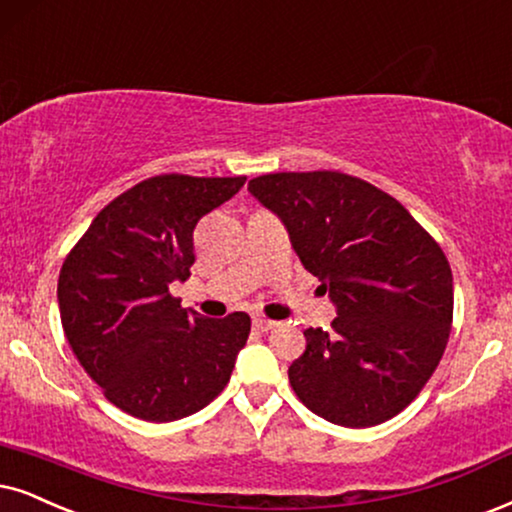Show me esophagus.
Returning <instances> with one entry per match:
<instances>
[{"label":"esophagus","mask_w":512,"mask_h":512,"mask_svg":"<svg viewBox=\"0 0 512 512\" xmlns=\"http://www.w3.org/2000/svg\"><path fill=\"white\" fill-rule=\"evenodd\" d=\"M252 326H255L257 331L267 333V331H271V328H276L278 323H276V321H269V319H264V316H255V319H252Z\"/></svg>","instance_id":"1"}]
</instances>
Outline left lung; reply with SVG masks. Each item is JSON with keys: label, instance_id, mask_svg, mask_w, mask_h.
I'll list each match as a JSON object with an SVG mask.
<instances>
[{"label": "left lung", "instance_id": "obj_1", "mask_svg": "<svg viewBox=\"0 0 512 512\" xmlns=\"http://www.w3.org/2000/svg\"><path fill=\"white\" fill-rule=\"evenodd\" d=\"M248 191L281 219L338 314L331 333L304 331L307 349L288 368L295 394L345 428L397 416L451 333L454 276L442 248L399 200L349 174H264Z\"/></svg>", "mask_w": 512, "mask_h": 512}]
</instances>
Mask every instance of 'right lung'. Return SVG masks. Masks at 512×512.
<instances>
[{
  "label": "right lung",
  "instance_id": "obj_1",
  "mask_svg": "<svg viewBox=\"0 0 512 512\" xmlns=\"http://www.w3.org/2000/svg\"><path fill=\"white\" fill-rule=\"evenodd\" d=\"M245 177H151L108 203L58 276L66 338L89 378L129 416L170 423L229 383L250 316L181 309L198 219L234 198Z\"/></svg>",
  "mask_w": 512,
  "mask_h": 512
}]
</instances>
